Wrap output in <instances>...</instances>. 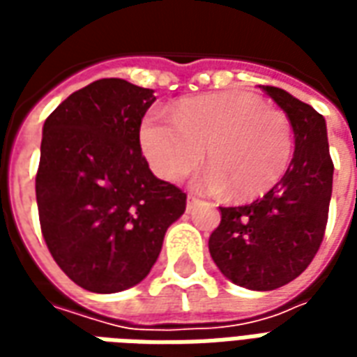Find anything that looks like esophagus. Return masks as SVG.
I'll list each match as a JSON object with an SVG mask.
<instances>
[{
	"mask_svg": "<svg viewBox=\"0 0 357 357\" xmlns=\"http://www.w3.org/2000/svg\"><path fill=\"white\" fill-rule=\"evenodd\" d=\"M197 204H199V199L193 197V195H189V197H187V212H191Z\"/></svg>",
	"mask_w": 357,
	"mask_h": 357,
	"instance_id": "1",
	"label": "esophagus"
}]
</instances>
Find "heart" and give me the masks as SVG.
<instances>
[{
  "label": "heart",
  "mask_w": 357,
  "mask_h": 357,
  "mask_svg": "<svg viewBox=\"0 0 357 357\" xmlns=\"http://www.w3.org/2000/svg\"><path fill=\"white\" fill-rule=\"evenodd\" d=\"M143 155L158 178L178 181L201 162L208 191L233 201H255L289 170L294 133L283 110L250 91H220L179 101L172 120L147 114L139 126Z\"/></svg>",
  "instance_id": "heart-1"
}]
</instances>
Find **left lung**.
I'll return each mask as SVG.
<instances>
[{
    "label": "left lung",
    "instance_id": "obj_1",
    "mask_svg": "<svg viewBox=\"0 0 357 357\" xmlns=\"http://www.w3.org/2000/svg\"><path fill=\"white\" fill-rule=\"evenodd\" d=\"M287 112L294 156L271 191L243 206H220L208 248L220 271L252 291H273L304 271L321 247L333 193L325 118L273 86H260Z\"/></svg>",
    "mask_w": 357,
    "mask_h": 357
}]
</instances>
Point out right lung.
Segmentation results:
<instances>
[{
  "mask_svg": "<svg viewBox=\"0 0 357 357\" xmlns=\"http://www.w3.org/2000/svg\"><path fill=\"white\" fill-rule=\"evenodd\" d=\"M153 89L102 78L43 124L36 201L45 245L74 283L126 291L155 266L187 195L158 179L141 153L139 126Z\"/></svg>",
  "mask_w": 357,
  "mask_h": 357,
  "instance_id": "add662e5",
  "label": "right lung"
}]
</instances>
